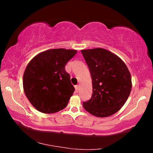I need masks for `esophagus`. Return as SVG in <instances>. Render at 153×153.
<instances>
[{
  "label": "esophagus",
  "mask_w": 153,
  "mask_h": 153,
  "mask_svg": "<svg viewBox=\"0 0 153 153\" xmlns=\"http://www.w3.org/2000/svg\"><path fill=\"white\" fill-rule=\"evenodd\" d=\"M75 90H76V92H78L79 91V86H75Z\"/></svg>",
  "instance_id": "esophagus-1"
}]
</instances>
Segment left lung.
<instances>
[{
    "label": "left lung",
    "instance_id": "obj_1",
    "mask_svg": "<svg viewBox=\"0 0 153 153\" xmlns=\"http://www.w3.org/2000/svg\"><path fill=\"white\" fill-rule=\"evenodd\" d=\"M90 69L92 95L83 107L98 117L117 113L131 92V74L125 63L115 54L102 48L82 50Z\"/></svg>",
    "mask_w": 153,
    "mask_h": 153
}]
</instances>
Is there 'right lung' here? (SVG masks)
Masks as SVG:
<instances>
[{
  "label": "right lung",
  "mask_w": 153,
  "mask_h": 153,
  "mask_svg": "<svg viewBox=\"0 0 153 153\" xmlns=\"http://www.w3.org/2000/svg\"><path fill=\"white\" fill-rule=\"evenodd\" d=\"M76 53V50L50 49L38 54L29 62L23 77V87L36 109L54 113L67 107L74 87L65 67Z\"/></svg>",
  "instance_id": "right-lung-1"
}]
</instances>
